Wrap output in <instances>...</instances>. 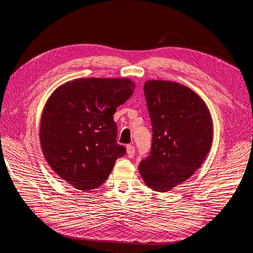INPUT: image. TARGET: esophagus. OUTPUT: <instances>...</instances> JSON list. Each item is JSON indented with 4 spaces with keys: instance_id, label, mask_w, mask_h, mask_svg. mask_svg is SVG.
Instances as JSON below:
<instances>
[{
    "instance_id": "obj_1",
    "label": "esophagus",
    "mask_w": 253,
    "mask_h": 253,
    "mask_svg": "<svg viewBox=\"0 0 253 253\" xmlns=\"http://www.w3.org/2000/svg\"><path fill=\"white\" fill-rule=\"evenodd\" d=\"M126 153H127V156L129 158L134 157V155H135V147H134V145H132V144L126 145Z\"/></svg>"
}]
</instances>
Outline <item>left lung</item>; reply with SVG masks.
Masks as SVG:
<instances>
[{"label":"left lung","mask_w":253,"mask_h":253,"mask_svg":"<svg viewBox=\"0 0 253 253\" xmlns=\"http://www.w3.org/2000/svg\"><path fill=\"white\" fill-rule=\"evenodd\" d=\"M143 89L153 137L138 170L149 188L168 192L201 168L211 148L212 120L203 99L179 83L148 80Z\"/></svg>","instance_id":"1"}]
</instances>
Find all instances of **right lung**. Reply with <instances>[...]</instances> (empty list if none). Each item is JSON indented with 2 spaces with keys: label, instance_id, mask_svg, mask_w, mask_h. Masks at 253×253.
Instances as JSON below:
<instances>
[{
  "label": "right lung",
  "instance_id": "add662e5",
  "mask_svg": "<svg viewBox=\"0 0 253 253\" xmlns=\"http://www.w3.org/2000/svg\"><path fill=\"white\" fill-rule=\"evenodd\" d=\"M127 78L75 79L60 85L44 106L40 124L43 155L74 188L88 191L109 177L126 154L117 143L113 115L134 93Z\"/></svg>",
  "mask_w": 253,
  "mask_h": 253
}]
</instances>
